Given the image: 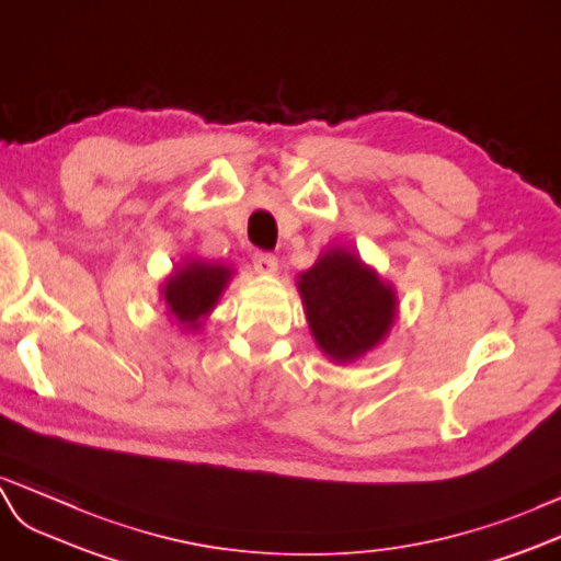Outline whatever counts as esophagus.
Segmentation results:
<instances>
[{"label":"esophagus","instance_id":"34e87169","mask_svg":"<svg viewBox=\"0 0 561 561\" xmlns=\"http://www.w3.org/2000/svg\"><path fill=\"white\" fill-rule=\"evenodd\" d=\"M277 265H279V261L272 253H265V251L253 253V267H255V272H261V275H275Z\"/></svg>","mask_w":561,"mask_h":561}]
</instances>
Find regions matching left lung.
I'll use <instances>...</instances> for the list:
<instances>
[{"label": "left lung", "mask_w": 561, "mask_h": 561, "mask_svg": "<svg viewBox=\"0 0 561 561\" xmlns=\"http://www.w3.org/2000/svg\"><path fill=\"white\" fill-rule=\"evenodd\" d=\"M310 332L334 363H353L389 334L396 320V291L360 255L332 249L298 275Z\"/></svg>", "instance_id": "obj_1"}]
</instances>
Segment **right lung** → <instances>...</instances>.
Returning a JSON list of instances; mask_svg holds the SVG:
<instances>
[{
    "mask_svg": "<svg viewBox=\"0 0 561 561\" xmlns=\"http://www.w3.org/2000/svg\"><path fill=\"white\" fill-rule=\"evenodd\" d=\"M229 279H232V267L220 263L192 261L180 265L163 284V298L170 314L182 329H198L204 318L218 306Z\"/></svg>",
    "mask_w": 561,
    "mask_h": 561,
    "instance_id": "1",
    "label": "right lung"
}]
</instances>
